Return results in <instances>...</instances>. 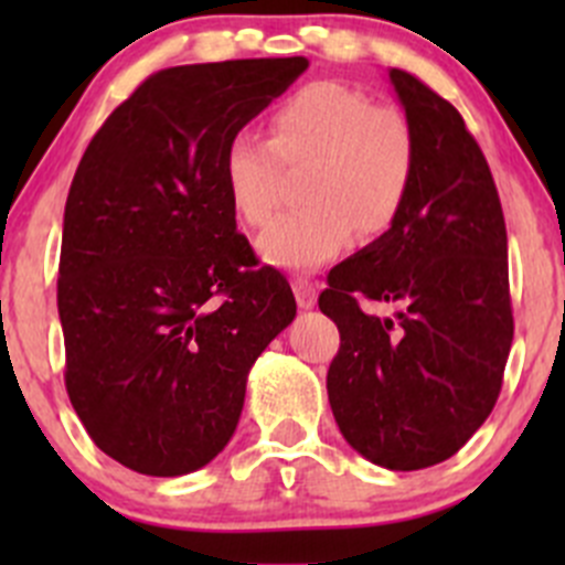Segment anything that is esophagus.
<instances>
[{"instance_id": "esophagus-1", "label": "esophagus", "mask_w": 565, "mask_h": 565, "mask_svg": "<svg viewBox=\"0 0 565 565\" xmlns=\"http://www.w3.org/2000/svg\"><path fill=\"white\" fill-rule=\"evenodd\" d=\"M292 292L300 309H315L317 306V287L309 281V278H295Z\"/></svg>"}]
</instances>
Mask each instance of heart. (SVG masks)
Returning a JSON list of instances; mask_svg holds the SVG:
<instances>
[{"label":"heart","mask_w":565,"mask_h":565,"mask_svg":"<svg viewBox=\"0 0 565 565\" xmlns=\"http://www.w3.org/2000/svg\"><path fill=\"white\" fill-rule=\"evenodd\" d=\"M413 158L402 114L347 84L315 82L278 106L273 139L237 130L221 172L235 213L262 226L281 199L284 161H311L303 196L315 204L278 215L256 243L267 265L311 270L350 246L358 230H388L407 196Z\"/></svg>","instance_id":"b5f03b06"}]
</instances>
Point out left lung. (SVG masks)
I'll return each instance as SVG.
<instances>
[{
	"instance_id": "8db88e82",
	"label": "left lung",
	"mask_w": 565,
	"mask_h": 565,
	"mask_svg": "<svg viewBox=\"0 0 565 565\" xmlns=\"http://www.w3.org/2000/svg\"><path fill=\"white\" fill-rule=\"evenodd\" d=\"M413 180L391 230L335 265L319 309L339 324L328 398L344 440L388 470H424L489 418L514 339L498 188L465 119L391 67ZM397 309L366 316L360 300Z\"/></svg>"
}]
</instances>
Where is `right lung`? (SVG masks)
<instances>
[{
    "instance_id": "add662e5",
    "label": "right lung",
    "mask_w": 565,
    "mask_h": 565,
    "mask_svg": "<svg viewBox=\"0 0 565 565\" xmlns=\"http://www.w3.org/2000/svg\"><path fill=\"white\" fill-rule=\"evenodd\" d=\"M306 67L158 71L73 177L56 281L67 396L95 446L141 476H185L224 451L250 366L298 311L281 273L254 270L221 163Z\"/></svg>"
}]
</instances>
